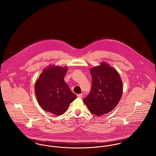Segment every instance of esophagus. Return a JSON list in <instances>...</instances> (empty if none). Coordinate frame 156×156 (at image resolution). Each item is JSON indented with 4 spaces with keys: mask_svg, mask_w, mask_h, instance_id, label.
Masks as SVG:
<instances>
[{
    "mask_svg": "<svg viewBox=\"0 0 156 156\" xmlns=\"http://www.w3.org/2000/svg\"><path fill=\"white\" fill-rule=\"evenodd\" d=\"M82 95H83L82 94H78L77 97H78V98H82Z\"/></svg>",
    "mask_w": 156,
    "mask_h": 156,
    "instance_id": "34e87169",
    "label": "esophagus"
}]
</instances>
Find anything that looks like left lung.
Wrapping results in <instances>:
<instances>
[{"label": "left lung", "instance_id": "left-lung-1", "mask_svg": "<svg viewBox=\"0 0 156 156\" xmlns=\"http://www.w3.org/2000/svg\"><path fill=\"white\" fill-rule=\"evenodd\" d=\"M92 87L83 101L89 111L101 116L112 111L119 103L123 93V83L119 73L105 62L90 70Z\"/></svg>", "mask_w": 156, "mask_h": 156}]
</instances>
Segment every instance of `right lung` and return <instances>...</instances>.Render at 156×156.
Returning a JSON list of instances; mask_svg holds the SVG:
<instances>
[{"mask_svg":"<svg viewBox=\"0 0 156 156\" xmlns=\"http://www.w3.org/2000/svg\"><path fill=\"white\" fill-rule=\"evenodd\" d=\"M67 70V67L49 66L42 72L36 82L37 101L45 111L61 115L77 98L64 80Z\"/></svg>","mask_w":156,"mask_h":156,"instance_id":"obj_1","label":"right lung"}]
</instances>
